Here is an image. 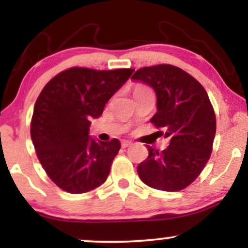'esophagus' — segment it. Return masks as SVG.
<instances>
[{
    "label": "esophagus",
    "mask_w": 248,
    "mask_h": 248,
    "mask_svg": "<svg viewBox=\"0 0 248 248\" xmlns=\"http://www.w3.org/2000/svg\"><path fill=\"white\" fill-rule=\"evenodd\" d=\"M132 142H130V141H122L121 142V147L122 148H128V147H130V146H132Z\"/></svg>",
    "instance_id": "obj_1"
}]
</instances>
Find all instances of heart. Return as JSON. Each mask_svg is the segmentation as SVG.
I'll return each instance as SVG.
<instances>
[{"mask_svg":"<svg viewBox=\"0 0 248 248\" xmlns=\"http://www.w3.org/2000/svg\"><path fill=\"white\" fill-rule=\"evenodd\" d=\"M147 91H150V90L148 87L143 86V85H138V86H135V88H134V94H139V93L147 92Z\"/></svg>","mask_w":248,"mask_h":248,"instance_id":"b5f03b06","label":"heart"}]
</instances>
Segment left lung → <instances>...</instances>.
I'll list each match as a JSON object with an SVG mask.
<instances>
[{"label": "left lung", "instance_id": "8db88e82", "mask_svg": "<svg viewBox=\"0 0 248 248\" xmlns=\"http://www.w3.org/2000/svg\"><path fill=\"white\" fill-rule=\"evenodd\" d=\"M132 78L154 88L157 112L150 122L170 140L162 152L147 146L149 155L139 164V177L162 191L186 189L201 175L212 153L216 114L205 88L170 64L142 67Z\"/></svg>", "mask_w": 248, "mask_h": 248}]
</instances>
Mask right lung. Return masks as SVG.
I'll return each mask as SVG.
<instances>
[{"label":"right lung","instance_id":"1","mask_svg":"<svg viewBox=\"0 0 248 248\" xmlns=\"http://www.w3.org/2000/svg\"><path fill=\"white\" fill-rule=\"evenodd\" d=\"M133 72L70 67L39 93L31 119V140L43 169L64 191L84 193L107 179L121 144L116 139H91L90 120L102 114L107 101Z\"/></svg>","mask_w":248,"mask_h":248}]
</instances>
